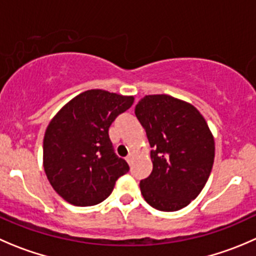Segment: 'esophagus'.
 Returning a JSON list of instances; mask_svg holds the SVG:
<instances>
[{
  "label": "esophagus",
  "instance_id": "esophagus-1",
  "mask_svg": "<svg viewBox=\"0 0 256 256\" xmlns=\"http://www.w3.org/2000/svg\"><path fill=\"white\" fill-rule=\"evenodd\" d=\"M134 158H135V155H134L132 152H130V154H128V158H126V161H128V164H132Z\"/></svg>",
  "mask_w": 256,
  "mask_h": 256
}]
</instances>
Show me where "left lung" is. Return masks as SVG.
Here are the masks:
<instances>
[{
	"label": "left lung",
	"mask_w": 256,
	"mask_h": 256,
	"mask_svg": "<svg viewBox=\"0 0 256 256\" xmlns=\"http://www.w3.org/2000/svg\"><path fill=\"white\" fill-rule=\"evenodd\" d=\"M135 115L152 148V171L140 181L144 199L161 212L188 206L204 188L214 164V136L204 116L168 95H146Z\"/></svg>",
	"instance_id": "left-lung-1"
}]
</instances>
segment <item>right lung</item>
Wrapping results in <instances>:
<instances>
[{"label":"right lung","mask_w":256,"mask_h":256,"mask_svg":"<svg viewBox=\"0 0 256 256\" xmlns=\"http://www.w3.org/2000/svg\"><path fill=\"white\" fill-rule=\"evenodd\" d=\"M134 104V96L88 90L50 121L44 138V168L57 194L76 206L104 202L128 171L115 154L108 128Z\"/></svg>","instance_id":"add662e5"}]
</instances>
